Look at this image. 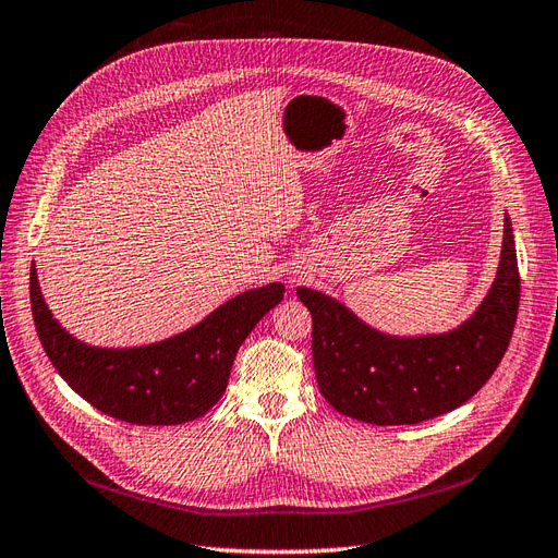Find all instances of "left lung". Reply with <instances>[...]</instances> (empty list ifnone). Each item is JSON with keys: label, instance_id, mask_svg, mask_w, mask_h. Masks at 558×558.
<instances>
[{"label": "left lung", "instance_id": "obj_1", "mask_svg": "<svg viewBox=\"0 0 558 558\" xmlns=\"http://www.w3.org/2000/svg\"><path fill=\"white\" fill-rule=\"evenodd\" d=\"M519 292L509 215L496 278L476 311L449 331L388 333L331 294L296 288L313 317V367L323 397L343 416L372 425H413L465 404L505 355Z\"/></svg>", "mask_w": 558, "mask_h": 558}]
</instances>
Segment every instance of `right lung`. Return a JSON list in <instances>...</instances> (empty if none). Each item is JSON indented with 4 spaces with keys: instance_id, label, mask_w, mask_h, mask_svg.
<instances>
[{
    "instance_id": "add662e5",
    "label": "right lung",
    "mask_w": 558,
    "mask_h": 558,
    "mask_svg": "<svg viewBox=\"0 0 558 558\" xmlns=\"http://www.w3.org/2000/svg\"><path fill=\"white\" fill-rule=\"evenodd\" d=\"M284 296L282 282L245 290L201 323L163 341L102 348L62 327L29 270L32 317L46 355L65 384L95 409L135 425H180L201 418L225 395L238 348Z\"/></svg>"
}]
</instances>
